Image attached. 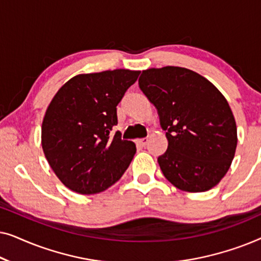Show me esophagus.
I'll use <instances>...</instances> for the list:
<instances>
[{"mask_svg":"<svg viewBox=\"0 0 261 261\" xmlns=\"http://www.w3.org/2000/svg\"><path fill=\"white\" fill-rule=\"evenodd\" d=\"M148 141H149L148 138H144V139H139V140H138L137 142H138V144L140 145V146H142V147H145V146L148 144Z\"/></svg>","mask_w":261,"mask_h":261,"instance_id":"esophagus-1","label":"esophagus"}]
</instances>
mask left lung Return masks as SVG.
I'll list each match as a JSON object with an SVG mask.
<instances>
[{"instance_id":"left-lung-1","label":"left lung","mask_w":261,"mask_h":261,"mask_svg":"<svg viewBox=\"0 0 261 261\" xmlns=\"http://www.w3.org/2000/svg\"><path fill=\"white\" fill-rule=\"evenodd\" d=\"M139 88L158 110L169 141L158 158L171 184L181 191H208L229 170L238 145L237 123L219 89L179 66L147 69Z\"/></svg>"}]
</instances>
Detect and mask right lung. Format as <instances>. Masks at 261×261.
Listing matches in <instances>:
<instances>
[{
    "mask_svg": "<svg viewBox=\"0 0 261 261\" xmlns=\"http://www.w3.org/2000/svg\"><path fill=\"white\" fill-rule=\"evenodd\" d=\"M140 71L117 69L77 74L57 91L41 126L47 162L70 190L82 195L105 191L122 177L137 147L122 140L116 106Z\"/></svg>",
    "mask_w": 261,
    "mask_h": 261,
    "instance_id": "obj_1",
    "label": "right lung"
}]
</instances>
